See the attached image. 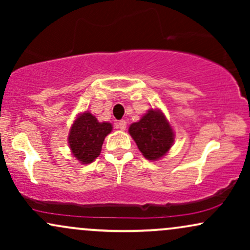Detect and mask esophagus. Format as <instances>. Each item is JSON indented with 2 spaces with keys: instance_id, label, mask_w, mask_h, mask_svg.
Returning <instances> with one entry per match:
<instances>
[{
  "instance_id": "esophagus-1",
  "label": "esophagus",
  "mask_w": 250,
  "mask_h": 250,
  "mask_svg": "<svg viewBox=\"0 0 250 250\" xmlns=\"http://www.w3.org/2000/svg\"><path fill=\"white\" fill-rule=\"evenodd\" d=\"M116 127L119 128V129H121V130H125V129L127 128V122H125V120H121V121H119V122H117Z\"/></svg>"
}]
</instances>
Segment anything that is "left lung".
Returning <instances> with one entry per match:
<instances>
[{"label": "left lung", "mask_w": 250, "mask_h": 250, "mask_svg": "<svg viewBox=\"0 0 250 250\" xmlns=\"http://www.w3.org/2000/svg\"><path fill=\"white\" fill-rule=\"evenodd\" d=\"M129 134L149 161H156L165 156L174 142L173 128L159 109H149L139 122L129 127Z\"/></svg>", "instance_id": "left-lung-1"}]
</instances>
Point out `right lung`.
<instances>
[{"label":"right lung","mask_w":250,"mask_h":250,"mask_svg":"<svg viewBox=\"0 0 250 250\" xmlns=\"http://www.w3.org/2000/svg\"><path fill=\"white\" fill-rule=\"evenodd\" d=\"M113 125L109 122H99L89 111L80 114L71 125L68 143L71 153L81 163H91L101 153L103 141Z\"/></svg>","instance_id":"obj_1"}]
</instances>
